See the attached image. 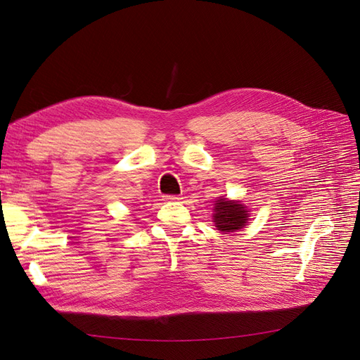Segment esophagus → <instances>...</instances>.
Listing matches in <instances>:
<instances>
[{"label": "esophagus", "mask_w": 360, "mask_h": 360, "mask_svg": "<svg viewBox=\"0 0 360 360\" xmlns=\"http://www.w3.org/2000/svg\"><path fill=\"white\" fill-rule=\"evenodd\" d=\"M163 200H165V201H179L180 197H177V195H165Z\"/></svg>", "instance_id": "obj_1"}]
</instances>
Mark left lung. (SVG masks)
<instances>
[{"mask_svg":"<svg viewBox=\"0 0 360 360\" xmlns=\"http://www.w3.org/2000/svg\"><path fill=\"white\" fill-rule=\"evenodd\" d=\"M214 225L224 233L240 230L248 222V210L238 201L219 198L214 204Z\"/></svg>","mask_w":360,"mask_h":360,"instance_id":"obj_1","label":"left lung"}]
</instances>
